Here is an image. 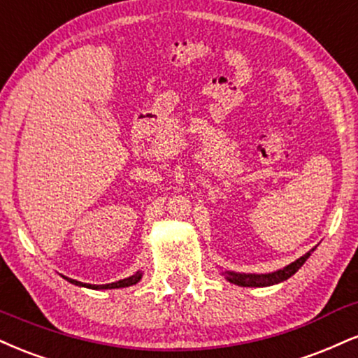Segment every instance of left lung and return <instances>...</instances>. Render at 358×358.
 <instances>
[{
	"instance_id": "1",
	"label": "left lung",
	"mask_w": 358,
	"mask_h": 358,
	"mask_svg": "<svg viewBox=\"0 0 358 358\" xmlns=\"http://www.w3.org/2000/svg\"><path fill=\"white\" fill-rule=\"evenodd\" d=\"M310 257V253H305L303 257H300L299 260H295L294 264L287 265L283 270H278V272L268 273V275H255V273H234L227 272L228 282L235 283V285L240 287H266L273 285V283H280L283 280L290 278L295 272H299V268L305 264V260Z\"/></svg>"
}]
</instances>
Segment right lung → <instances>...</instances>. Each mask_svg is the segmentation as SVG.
<instances>
[{"label": "right lung", "mask_w": 358, "mask_h": 358, "mask_svg": "<svg viewBox=\"0 0 358 358\" xmlns=\"http://www.w3.org/2000/svg\"><path fill=\"white\" fill-rule=\"evenodd\" d=\"M140 278H141V273L136 272L135 275H131V277L120 280V282H115V283H108V285H90V283H81V282H76V280H71V278H66V280H68V282L75 283V285H81V287L94 288V290H100V288H122V287L135 285V283L140 282Z\"/></svg>", "instance_id": "add662e5"}]
</instances>
